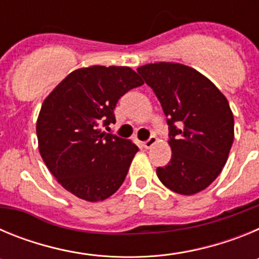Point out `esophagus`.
<instances>
[{
	"label": "esophagus",
	"instance_id": "1",
	"mask_svg": "<svg viewBox=\"0 0 259 259\" xmlns=\"http://www.w3.org/2000/svg\"><path fill=\"white\" fill-rule=\"evenodd\" d=\"M155 143H157V137H155V136H150L149 139H148V140L144 141L143 146H144V148H145V149H149V148H152V146L154 145Z\"/></svg>",
	"mask_w": 259,
	"mask_h": 259
}]
</instances>
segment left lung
<instances>
[{
	"instance_id": "obj_1",
	"label": "left lung",
	"mask_w": 259,
	"mask_h": 259,
	"mask_svg": "<svg viewBox=\"0 0 259 259\" xmlns=\"http://www.w3.org/2000/svg\"><path fill=\"white\" fill-rule=\"evenodd\" d=\"M161 102L172 155L158 167L162 184L184 196L207 188L221 174L233 143V114L207 77L180 63L159 62L137 68Z\"/></svg>"
}]
</instances>
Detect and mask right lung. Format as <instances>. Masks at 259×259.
I'll return each mask as SVG.
<instances>
[{"mask_svg":"<svg viewBox=\"0 0 259 259\" xmlns=\"http://www.w3.org/2000/svg\"><path fill=\"white\" fill-rule=\"evenodd\" d=\"M144 81L124 66H92L68 74L42 102L38 150L57 182L81 200H106L123 184L135 144L100 130L115 123L118 100Z\"/></svg>","mask_w":259,"mask_h":259,"instance_id":"1","label":"right lung"}]
</instances>
